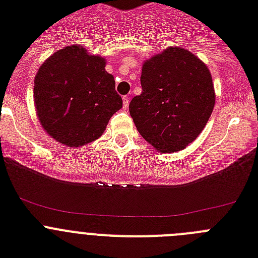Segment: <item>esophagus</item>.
<instances>
[{
  "instance_id": "obj_1",
  "label": "esophagus",
  "mask_w": 258,
  "mask_h": 258,
  "mask_svg": "<svg viewBox=\"0 0 258 258\" xmlns=\"http://www.w3.org/2000/svg\"><path fill=\"white\" fill-rule=\"evenodd\" d=\"M129 99H131V97H129V95H125V97H122V103H124V108H127V106H129Z\"/></svg>"
}]
</instances>
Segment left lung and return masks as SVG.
I'll list each match as a JSON object with an SVG mask.
<instances>
[{"label":"left lung","instance_id":"left-lung-1","mask_svg":"<svg viewBox=\"0 0 258 258\" xmlns=\"http://www.w3.org/2000/svg\"><path fill=\"white\" fill-rule=\"evenodd\" d=\"M141 85L129 111L150 145L169 154L197 140L216 102L211 72L198 56L183 47H166L143 63Z\"/></svg>","mask_w":258,"mask_h":258}]
</instances>
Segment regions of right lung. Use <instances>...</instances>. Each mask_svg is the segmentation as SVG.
<instances>
[{"label":"right lung","mask_w":258,"mask_h":258,"mask_svg":"<svg viewBox=\"0 0 258 258\" xmlns=\"http://www.w3.org/2000/svg\"><path fill=\"white\" fill-rule=\"evenodd\" d=\"M106 59L80 45L58 50L35 77V107L50 137L68 147L98 140L109 118L122 107Z\"/></svg>","instance_id":"right-lung-1"}]
</instances>
